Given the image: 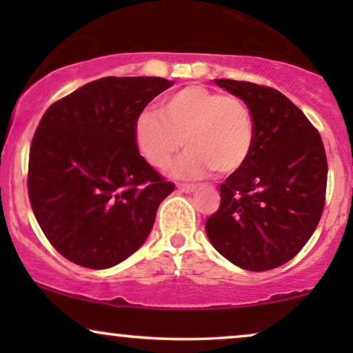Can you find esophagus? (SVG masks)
<instances>
[{"mask_svg": "<svg viewBox=\"0 0 353 353\" xmlns=\"http://www.w3.org/2000/svg\"><path fill=\"white\" fill-rule=\"evenodd\" d=\"M178 191L180 192H194L196 191V185H178Z\"/></svg>", "mask_w": 353, "mask_h": 353, "instance_id": "esophagus-1", "label": "esophagus"}]
</instances>
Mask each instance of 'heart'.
I'll return each instance as SVG.
<instances>
[{"mask_svg":"<svg viewBox=\"0 0 353 353\" xmlns=\"http://www.w3.org/2000/svg\"><path fill=\"white\" fill-rule=\"evenodd\" d=\"M133 138L139 154L156 168H165L183 143L185 154L170 167L175 178L196 180L212 170L231 175L252 151L254 119L243 99L192 85L163 99L161 114H139Z\"/></svg>","mask_w":353,"mask_h":353,"instance_id":"b5f03b06","label":"heart"}]
</instances>
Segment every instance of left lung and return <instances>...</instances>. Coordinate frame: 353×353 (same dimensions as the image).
<instances>
[{
    "instance_id": "obj_1",
    "label": "left lung",
    "mask_w": 353,
    "mask_h": 353,
    "mask_svg": "<svg viewBox=\"0 0 353 353\" xmlns=\"http://www.w3.org/2000/svg\"><path fill=\"white\" fill-rule=\"evenodd\" d=\"M215 83L252 112L248 162L220 185V207L205 221L212 245L249 272L281 267L301 252L321 219L327 162L321 137L279 91L250 81Z\"/></svg>"
}]
</instances>
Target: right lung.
Returning a JSON list of instances; mask_svg holds the SVG:
<instances>
[{
	"label": "right lung",
	"mask_w": 353,
	"mask_h": 353,
	"mask_svg": "<svg viewBox=\"0 0 353 353\" xmlns=\"http://www.w3.org/2000/svg\"><path fill=\"white\" fill-rule=\"evenodd\" d=\"M172 85L159 77H104L41 117L28 157V197L48 241L70 262L110 268L148 239L175 185L139 156L133 125Z\"/></svg>",
	"instance_id": "obj_1"
}]
</instances>
